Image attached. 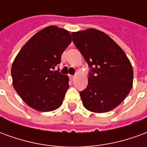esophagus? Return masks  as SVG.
I'll list each match as a JSON object with an SVG mask.
<instances>
[{"mask_svg":"<svg viewBox=\"0 0 147 147\" xmlns=\"http://www.w3.org/2000/svg\"><path fill=\"white\" fill-rule=\"evenodd\" d=\"M69 77H70L71 80H73L74 79H75V76H71V75H70V76H69Z\"/></svg>","mask_w":147,"mask_h":147,"instance_id":"obj_1","label":"esophagus"}]
</instances>
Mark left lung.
<instances>
[{"label":"left lung","instance_id":"1","mask_svg":"<svg viewBox=\"0 0 147 147\" xmlns=\"http://www.w3.org/2000/svg\"><path fill=\"white\" fill-rule=\"evenodd\" d=\"M72 41L91 70L80 92L87 110L102 113L115 109L129 94L133 69L123 49L106 34L94 28L72 32Z\"/></svg>","mask_w":147,"mask_h":147}]
</instances>
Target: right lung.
I'll list each match as a JSON object with an SVG mask.
<instances>
[{"mask_svg":"<svg viewBox=\"0 0 147 147\" xmlns=\"http://www.w3.org/2000/svg\"><path fill=\"white\" fill-rule=\"evenodd\" d=\"M71 42L67 30L49 26L31 37L15 58L11 69L14 89L34 109L50 112L62 105L69 78L53 69Z\"/></svg>","mask_w":147,"mask_h":147,"instance_id":"add662e5","label":"right lung"}]
</instances>
